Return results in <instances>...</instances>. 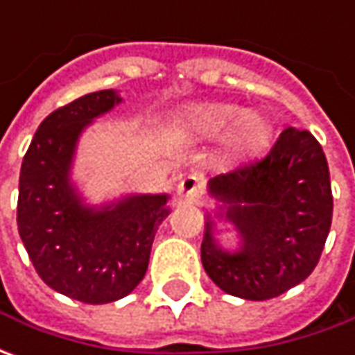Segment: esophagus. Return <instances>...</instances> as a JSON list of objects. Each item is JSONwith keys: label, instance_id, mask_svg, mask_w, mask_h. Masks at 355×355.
<instances>
[{"label": "esophagus", "instance_id": "1", "mask_svg": "<svg viewBox=\"0 0 355 355\" xmlns=\"http://www.w3.org/2000/svg\"><path fill=\"white\" fill-rule=\"evenodd\" d=\"M202 190V178L198 175H187L177 184V196L180 200H196Z\"/></svg>", "mask_w": 355, "mask_h": 355}]
</instances>
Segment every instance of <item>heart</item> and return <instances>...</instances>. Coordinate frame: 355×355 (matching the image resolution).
<instances>
[{
    "mask_svg": "<svg viewBox=\"0 0 355 355\" xmlns=\"http://www.w3.org/2000/svg\"><path fill=\"white\" fill-rule=\"evenodd\" d=\"M226 128V151L232 157L251 153L269 133L261 116L243 114L241 107L234 104L208 102L192 105L180 119V129L192 137H214Z\"/></svg>",
    "mask_w": 355,
    "mask_h": 355,
    "instance_id": "b5f03b06",
    "label": "heart"
}]
</instances>
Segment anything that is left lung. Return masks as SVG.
Wrapping results in <instances>:
<instances>
[{"label":"left lung","mask_w":355,"mask_h":355,"mask_svg":"<svg viewBox=\"0 0 355 355\" xmlns=\"http://www.w3.org/2000/svg\"><path fill=\"white\" fill-rule=\"evenodd\" d=\"M208 190L222 202L216 216L239 236V250H224L214 222H206L202 265L224 293L273 299L314 271L334 202L328 163L311 131L287 128L265 157L210 178Z\"/></svg>","instance_id":"left-lung-1"}]
</instances>
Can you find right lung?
I'll list each match as a JSON object with an SVG mask.
<instances>
[{
  "instance_id": "obj_1",
  "label": "right lung",
  "mask_w": 355,
  "mask_h": 355,
  "mask_svg": "<svg viewBox=\"0 0 355 355\" xmlns=\"http://www.w3.org/2000/svg\"><path fill=\"white\" fill-rule=\"evenodd\" d=\"M121 102L116 90L82 96L39 125L19 175L17 227L35 271L56 293L88 304L123 299L145 277L168 194H131L100 208L70 180L80 133Z\"/></svg>"
}]
</instances>
